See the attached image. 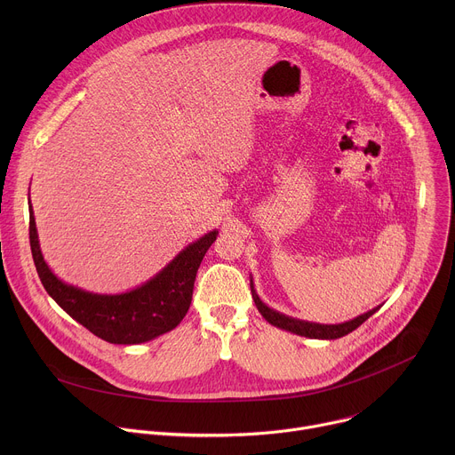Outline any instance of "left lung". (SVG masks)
<instances>
[{"label":"left lung","instance_id":"left-lung-1","mask_svg":"<svg viewBox=\"0 0 455 455\" xmlns=\"http://www.w3.org/2000/svg\"><path fill=\"white\" fill-rule=\"evenodd\" d=\"M250 290H251V297H253V302L259 309V313H261L265 316L267 322H270L272 326L279 328V330H284V331H290L293 335H300V337H307V339H320V340H335V339H340V337H346L349 335L351 331H355L358 326H362V323L371 316L374 315L379 306L369 309L367 313L363 315H358L356 318L353 320H347V322H342V323H318V322H307V320H300V318H293V316H288L284 313H279L275 309H272L270 306H267L261 299H259L255 288H253V283L250 279Z\"/></svg>","mask_w":455,"mask_h":455}]
</instances>
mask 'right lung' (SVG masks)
I'll list each match as a JSON object with an SVG mask.
<instances>
[{
	"mask_svg": "<svg viewBox=\"0 0 455 455\" xmlns=\"http://www.w3.org/2000/svg\"><path fill=\"white\" fill-rule=\"evenodd\" d=\"M28 211L32 257L44 290L74 320L109 344H144L174 330L188 311L196 272L218 237V230H212L187 244L155 277L133 290L113 295L93 293L60 281L48 268L32 204Z\"/></svg>",
	"mask_w": 455,
	"mask_h": 455,
	"instance_id": "add662e5",
	"label": "right lung"
}]
</instances>
